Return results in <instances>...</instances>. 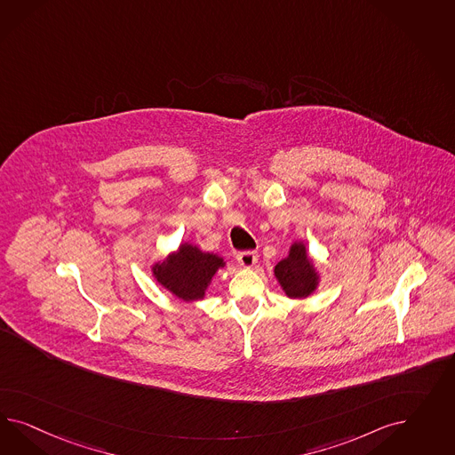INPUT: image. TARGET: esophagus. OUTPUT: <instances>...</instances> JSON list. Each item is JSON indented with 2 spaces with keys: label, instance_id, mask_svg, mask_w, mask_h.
<instances>
[{
  "label": "esophagus",
  "instance_id": "obj_1",
  "mask_svg": "<svg viewBox=\"0 0 455 455\" xmlns=\"http://www.w3.org/2000/svg\"><path fill=\"white\" fill-rule=\"evenodd\" d=\"M257 259H259V255L255 251H242L236 255V262L245 268H251L257 263Z\"/></svg>",
  "mask_w": 455,
  "mask_h": 455
}]
</instances>
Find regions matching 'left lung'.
<instances>
[{"label":"left lung","instance_id":"1","mask_svg":"<svg viewBox=\"0 0 455 455\" xmlns=\"http://www.w3.org/2000/svg\"><path fill=\"white\" fill-rule=\"evenodd\" d=\"M274 275L282 291L293 300L308 299L322 282V274L302 240H295L290 245L289 255L274 267Z\"/></svg>","mask_w":455,"mask_h":455}]
</instances>
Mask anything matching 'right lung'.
I'll list each match as a JSON object with an SVG mask.
<instances>
[{"label": "right lung", "instance_id": "1", "mask_svg": "<svg viewBox=\"0 0 455 455\" xmlns=\"http://www.w3.org/2000/svg\"><path fill=\"white\" fill-rule=\"evenodd\" d=\"M227 262L219 253L204 251L190 242L180 243L165 259L150 265L155 282L177 297L181 302L204 300L215 274L225 268Z\"/></svg>", "mask_w": 455, "mask_h": 455}]
</instances>
